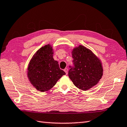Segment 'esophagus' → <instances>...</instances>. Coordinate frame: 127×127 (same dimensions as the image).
Returning <instances> with one entry per match:
<instances>
[{
    "mask_svg": "<svg viewBox=\"0 0 127 127\" xmlns=\"http://www.w3.org/2000/svg\"><path fill=\"white\" fill-rule=\"evenodd\" d=\"M64 71L65 72V73H66V74H67V73H68V68H64Z\"/></svg>",
    "mask_w": 127,
    "mask_h": 127,
    "instance_id": "esophagus-1",
    "label": "esophagus"
}]
</instances>
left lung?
Here are the masks:
<instances>
[{
	"mask_svg": "<svg viewBox=\"0 0 127 127\" xmlns=\"http://www.w3.org/2000/svg\"><path fill=\"white\" fill-rule=\"evenodd\" d=\"M74 67L68 72V77L78 89L86 91L99 82L103 73L100 59L91 50L82 45L72 51Z\"/></svg>",
	"mask_w": 127,
	"mask_h": 127,
	"instance_id": "left-lung-1",
	"label": "left lung"
}]
</instances>
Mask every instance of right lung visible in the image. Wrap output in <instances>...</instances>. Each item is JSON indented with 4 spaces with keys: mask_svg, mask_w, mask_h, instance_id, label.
Masks as SVG:
<instances>
[{
    "mask_svg": "<svg viewBox=\"0 0 127 127\" xmlns=\"http://www.w3.org/2000/svg\"><path fill=\"white\" fill-rule=\"evenodd\" d=\"M53 49L50 44L36 52L28 64L27 76L30 83L40 92L49 91L65 72L60 69L53 58Z\"/></svg>",
    "mask_w": 127,
    "mask_h": 127,
    "instance_id": "add662e5",
    "label": "right lung"
}]
</instances>
